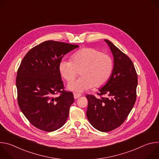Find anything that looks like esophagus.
<instances>
[{
	"mask_svg": "<svg viewBox=\"0 0 159 159\" xmlns=\"http://www.w3.org/2000/svg\"><path fill=\"white\" fill-rule=\"evenodd\" d=\"M80 96H81V95L80 94H77V93H74V97L75 99H78Z\"/></svg>",
	"mask_w": 159,
	"mask_h": 159,
	"instance_id": "esophagus-1",
	"label": "esophagus"
}]
</instances>
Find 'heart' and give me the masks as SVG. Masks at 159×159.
<instances>
[{
	"label": "heart",
	"mask_w": 159,
	"mask_h": 159,
	"mask_svg": "<svg viewBox=\"0 0 159 159\" xmlns=\"http://www.w3.org/2000/svg\"><path fill=\"white\" fill-rule=\"evenodd\" d=\"M114 69L112 57L93 48L79 50L72 60H62L59 64L61 77L68 82L73 80L81 71V77L68 84L67 88L79 93L91 87L100 88L110 79Z\"/></svg>",
	"instance_id": "b5f03b06"
}]
</instances>
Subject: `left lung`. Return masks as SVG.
Masks as SVG:
<instances>
[{"mask_svg": "<svg viewBox=\"0 0 159 159\" xmlns=\"http://www.w3.org/2000/svg\"><path fill=\"white\" fill-rule=\"evenodd\" d=\"M114 57L112 75L98 95L88 94L86 115L96 129L108 132L120 126L131 111L137 99L138 76L131 60L115 45L104 40ZM106 95L107 97H102Z\"/></svg>", "mask_w": 159, "mask_h": 159, "instance_id": "8db88e82", "label": "left lung"}]
</instances>
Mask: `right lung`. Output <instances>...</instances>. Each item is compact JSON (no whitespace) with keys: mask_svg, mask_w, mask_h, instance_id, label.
<instances>
[{"mask_svg":"<svg viewBox=\"0 0 159 159\" xmlns=\"http://www.w3.org/2000/svg\"><path fill=\"white\" fill-rule=\"evenodd\" d=\"M79 45L46 41L31 48L20 62L16 77L17 102L34 127L50 132L61 128L74 101L72 92L64 90L59 64ZM59 94L57 98L53 96Z\"/></svg>","mask_w":159,"mask_h":159,"instance_id":"add662e5","label":"right lung"}]
</instances>
